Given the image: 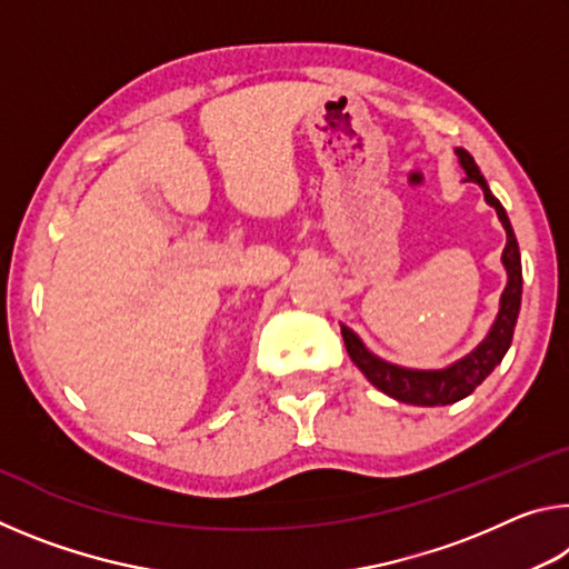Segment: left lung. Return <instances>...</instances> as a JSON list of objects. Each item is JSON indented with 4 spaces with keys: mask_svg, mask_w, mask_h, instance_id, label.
<instances>
[{
    "mask_svg": "<svg viewBox=\"0 0 569 569\" xmlns=\"http://www.w3.org/2000/svg\"><path fill=\"white\" fill-rule=\"evenodd\" d=\"M457 156H459L461 168L467 170V180L479 182V188L485 190V200L497 210V216L507 230L502 263L507 268L509 281L502 293V301H499V313L492 331H489L487 339L481 341L475 351L465 356L461 361H457L455 366H449V369L413 371V369H401V366L377 359V356L361 343L359 336H356L351 329H346V326H341L346 351H349L351 361L359 366L363 377L369 379L379 391L387 393V397L403 403H413V407H447V403H455L469 397V393L495 371V366L502 363L509 343H512L519 303H522V258H519V246H517L512 223H509L502 203H499V200L492 196V190L487 188V180L481 178L475 158L461 148L457 150Z\"/></svg>",
    "mask_w": 569,
    "mask_h": 569,
    "instance_id": "left-lung-1",
    "label": "left lung"
}]
</instances>
